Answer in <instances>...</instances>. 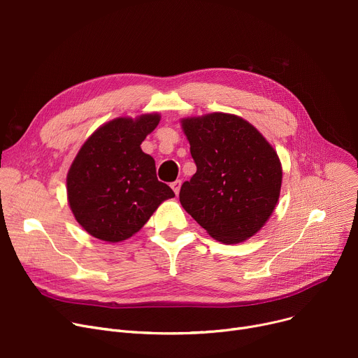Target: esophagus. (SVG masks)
Instances as JSON below:
<instances>
[{"instance_id": "1", "label": "esophagus", "mask_w": 358, "mask_h": 358, "mask_svg": "<svg viewBox=\"0 0 358 358\" xmlns=\"http://www.w3.org/2000/svg\"><path fill=\"white\" fill-rule=\"evenodd\" d=\"M171 188L174 189V193L178 196L180 188H181V180H176L174 182H171Z\"/></svg>"}]
</instances>
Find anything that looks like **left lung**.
<instances>
[{"label":"left lung","instance_id":"8db88e82","mask_svg":"<svg viewBox=\"0 0 358 358\" xmlns=\"http://www.w3.org/2000/svg\"><path fill=\"white\" fill-rule=\"evenodd\" d=\"M197 171L180 189V203L219 242L248 241L269 220L279 200L276 151L243 117L214 112L181 119Z\"/></svg>","mask_w":358,"mask_h":358}]
</instances>
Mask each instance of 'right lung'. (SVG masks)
I'll list each match as a JSON object with an SVG mask.
<instances>
[{"mask_svg":"<svg viewBox=\"0 0 358 358\" xmlns=\"http://www.w3.org/2000/svg\"><path fill=\"white\" fill-rule=\"evenodd\" d=\"M159 113L116 117L94 131L67 173V200L78 223L109 243L129 239L158 206L176 194L158 181L155 161L141 150Z\"/></svg>","mask_w":358,"mask_h":358,"instance_id":"add662e5","label":"right lung"}]
</instances>
